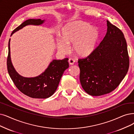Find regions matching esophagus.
<instances>
[{
	"label": "esophagus",
	"mask_w": 134,
	"mask_h": 134,
	"mask_svg": "<svg viewBox=\"0 0 134 134\" xmlns=\"http://www.w3.org/2000/svg\"><path fill=\"white\" fill-rule=\"evenodd\" d=\"M75 60L74 59H72V58H70L69 59V64H70V65H73V64H74V63H75Z\"/></svg>",
	"instance_id": "34e87169"
}]
</instances>
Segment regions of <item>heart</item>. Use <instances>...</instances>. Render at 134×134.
Instances as JSON below:
<instances>
[{
	"label": "heart",
	"instance_id": "heart-1",
	"mask_svg": "<svg viewBox=\"0 0 134 134\" xmlns=\"http://www.w3.org/2000/svg\"><path fill=\"white\" fill-rule=\"evenodd\" d=\"M99 37L97 28L89 24L78 21L67 24L62 31V38L57 41V48L64 53L72 44L74 52L79 56H87L93 51Z\"/></svg>",
	"mask_w": 134,
	"mask_h": 134
}]
</instances>
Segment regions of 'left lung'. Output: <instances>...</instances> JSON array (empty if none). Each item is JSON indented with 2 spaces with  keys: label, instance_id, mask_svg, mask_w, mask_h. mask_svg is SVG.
Here are the masks:
<instances>
[{
  "label": "left lung",
  "instance_id": "1",
  "mask_svg": "<svg viewBox=\"0 0 134 134\" xmlns=\"http://www.w3.org/2000/svg\"><path fill=\"white\" fill-rule=\"evenodd\" d=\"M107 23V32L103 40L86 58L78 59L80 83L86 92L93 96L113 91L129 68L124 34L109 21Z\"/></svg>",
  "mask_w": 134,
  "mask_h": 134
}]
</instances>
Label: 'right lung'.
Wrapping results in <instances>:
<instances>
[{"label": "right lung", "mask_w": 134, "mask_h": 134, "mask_svg": "<svg viewBox=\"0 0 134 134\" xmlns=\"http://www.w3.org/2000/svg\"><path fill=\"white\" fill-rule=\"evenodd\" d=\"M44 20L29 19L26 20L12 33L11 36L25 26L40 25ZM10 40L7 58V69L9 75L18 90L24 94L33 98H47L54 94L58 88L60 79L66 69L69 68L68 58L63 60H53L46 70L40 75L35 77H25L16 71L10 58Z\"/></svg>", "instance_id": "right-lung-1"}]
</instances>
